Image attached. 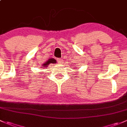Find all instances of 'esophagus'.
Instances as JSON below:
<instances>
[{
	"mask_svg": "<svg viewBox=\"0 0 127 127\" xmlns=\"http://www.w3.org/2000/svg\"><path fill=\"white\" fill-rule=\"evenodd\" d=\"M58 62H59V64H62L63 61H62V59H58Z\"/></svg>",
	"mask_w": 127,
	"mask_h": 127,
	"instance_id": "34e87169",
	"label": "esophagus"
}]
</instances>
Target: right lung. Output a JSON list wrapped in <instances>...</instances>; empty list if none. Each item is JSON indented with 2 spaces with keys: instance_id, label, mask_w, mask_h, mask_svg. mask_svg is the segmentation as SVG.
I'll list each match as a JSON object with an SVG mask.
<instances>
[{
  "instance_id": "right-lung-1",
  "label": "right lung",
  "mask_w": 127,
  "mask_h": 127,
  "mask_svg": "<svg viewBox=\"0 0 127 127\" xmlns=\"http://www.w3.org/2000/svg\"><path fill=\"white\" fill-rule=\"evenodd\" d=\"M56 61L54 59H48V61H46V62L43 64L42 66H41V68H46L48 66V65H49L50 64H56Z\"/></svg>"
}]
</instances>
